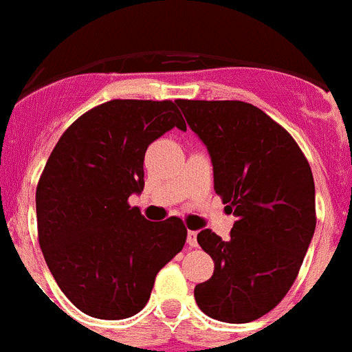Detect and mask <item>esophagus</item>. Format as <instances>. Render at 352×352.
I'll use <instances>...</instances> for the list:
<instances>
[{
    "label": "esophagus",
    "instance_id": "esophagus-1",
    "mask_svg": "<svg viewBox=\"0 0 352 352\" xmlns=\"http://www.w3.org/2000/svg\"><path fill=\"white\" fill-rule=\"evenodd\" d=\"M196 236H198V232H196V230H189V232H187V243H189V247L198 245V240H196Z\"/></svg>",
    "mask_w": 352,
    "mask_h": 352
}]
</instances>
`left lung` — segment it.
<instances>
[{
    "mask_svg": "<svg viewBox=\"0 0 352 352\" xmlns=\"http://www.w3.org/2000/svg\"><path fill=\"white\" fill-rule=\"evenodd\" d=\"M204 142L214 190L236 216L230 240L210 229L198 243L214 272L194 287L198 307L227 323L274 309L298 276L316 227L314 179L292 136L245 101L176 100Z\"/></svg>",
    "mask_w": 352,
    "mask_h": 352,
    "instance_id": "8db88e82",
    "label": "left lung"
}]
</instances>
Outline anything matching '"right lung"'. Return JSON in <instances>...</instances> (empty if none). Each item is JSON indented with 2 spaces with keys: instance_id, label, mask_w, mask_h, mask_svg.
<instances>
[{
  "instance_id": "add662e5",
  "label": "right lung",
  "mask_w": 352,
  "mask_h": 352,
  "mask_svg": "<svg viewBox=\"0 0 352 352\" xmlns=\"http://www.w3.org/2000/svg\"><path fill=\"white\" fill-rule=\"evenodd\" d=\"M174 127L187 131L173 101L112 100L78 118L49 156L36 189L39 247L81 313L134 316L184 249L179 218L148 221L127 201L145 185L147 147Z\"/></svg>"
}]
</instances>
